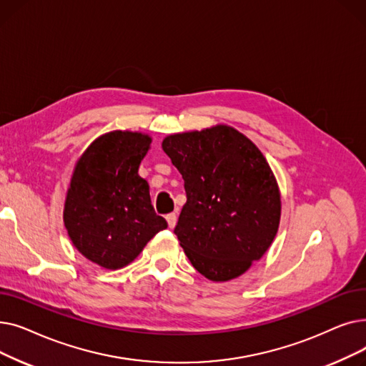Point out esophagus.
I'll use <instances>...</instances> for the list:
<instances>
[{
  "instance_id": "1",
  "label": "esophagus",
  "mask_w": 366,
  "mask_h": 366,
  "mask_svg": "<svg viewBox=\"0 0 366 366\" xmlns=\"http://www.w3.org/2000/svg\"><path fill=\"white\" fill-rule=\"evenodd\" d=\"M166 219H167L169 227H170V228H173V227L177 225V219H178V217H177V214H169V215H166Z\"/></svg>"
}]
</instances>
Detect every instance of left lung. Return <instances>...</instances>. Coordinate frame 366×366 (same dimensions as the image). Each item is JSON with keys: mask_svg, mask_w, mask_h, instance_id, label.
Segmentation results:
<instances>
[{"mask_svg": "<svg viewBox=\"0 0 366 366\" xmlns=\"http://www.w3.org/2000/svg\"><path fill=\"white\" fill-rule=\"evenodd\" d=\"M163 151L184 179L173 229L196 270L214 282L243 274L276 237L280 193L261 151L228 126L167 137Z\"/></svg>", "mask_w": 366, "mask_h": 366, "instance_id": "obj_1", "label": "left lung"}]
</instances>
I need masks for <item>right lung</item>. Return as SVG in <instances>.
<instances>
[{
	"label": "right lung",
	"mask_w": 366,
	"mask_h": 366,
	"mask_svg": "<svg viewBox=\"0 0 366 366\" xmlns=\"http://www.w3.org/2000/svg\"><path fill=\"white\" fill-rule=\"evenodd\" d=\"M151 138L115 130L96 139L75 166L64 222L74 246L92 262L117 270L167 228L138 169Z\"/></svg>",
	"instance_id": "obj_1"
}]
</instances>
